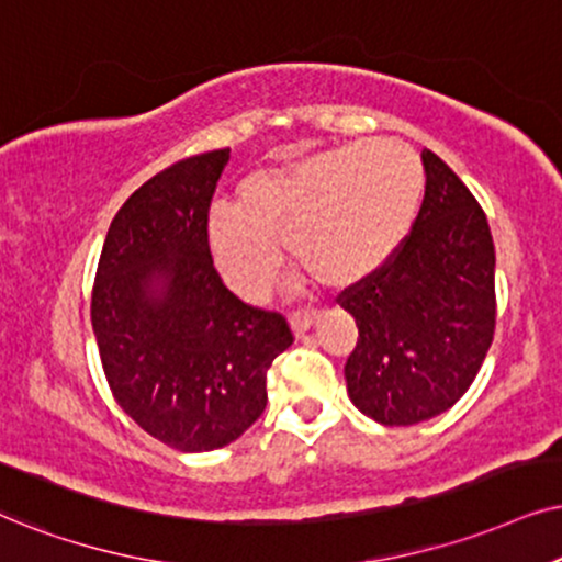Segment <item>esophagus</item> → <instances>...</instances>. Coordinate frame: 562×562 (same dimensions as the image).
Listing matches in <instances>:
<instances>
[{"mask_svg":"<svg viewBox=\"0 0 562 562\" xmlns=\"http://www.w3.org/2000/svg\"><path fill=\"white\" fill-rule=\"evenodd\" d=\"M314 318H316L314 311H295V314L290 316V326H293L295 334H303L308 331V326L314 324Z\"/></svg>","mask_w":562,"mask_h":562,"instance_id":"1","label":"esophagus"}]
</instances>
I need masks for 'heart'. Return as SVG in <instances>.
Wrapping results in <instances>:
<instances>
[{
  "instance_id": "obj_1",
  "label": "heart",
  "mask_w": 562,
  "mask_h": 562,
  "mask_svg": "<svg viewBox=\"0 0 562 562\" xmlns=\"http://www.w3.org/2000/svg\"><path fill=\"white\" fill-rule=\"evenodd\" d=\"M423 187V162L404 142H347L254 170L240 181L238 204L207 212L204 238L223 280L248 301L274 285L282 265L277 236L314 280L347 288L402 246Z\"/></svg>"
}]
</instances>
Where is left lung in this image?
Masks as SVG:
<instances>
[{
  "label": "left lung",
  "mask_w": 562,
  "mask_h": 562,
  "mask_svg": "<svg viewBox=\"0 0 562 562\" xmlns=\"http://www.w3.org/2000/svg\"><path fill=\"white\" fill-rule=\"evenodd\" d=\"M425 196L402 246L337 301L358 324L355 407L381 425L440 415L472 386L495 331V246L480 202L423 150Z\"/></svg>",
  "instance_id": "8db88e82"
}]
</instances>
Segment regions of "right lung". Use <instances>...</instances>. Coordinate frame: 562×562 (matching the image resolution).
<instances>
[{
  "mask_svg": "<svg viewBox=\"0 0 562 562\" xmlns=\"http://www.w3.org/2000/svg\"><path fill=\"white\" fill-rule=\"evenodd\" d=\"M231 150L155 173L111 220L90 318L113 400L160 443L212 451L267 407V371L293 345L288 318L225 288L204 220Z\"/></svg>",
  "mask_w": 562,
  "mask_h": 562,
  "instance_id": "right-lung-1",
  "label": "right lung"
}]
</instances>
